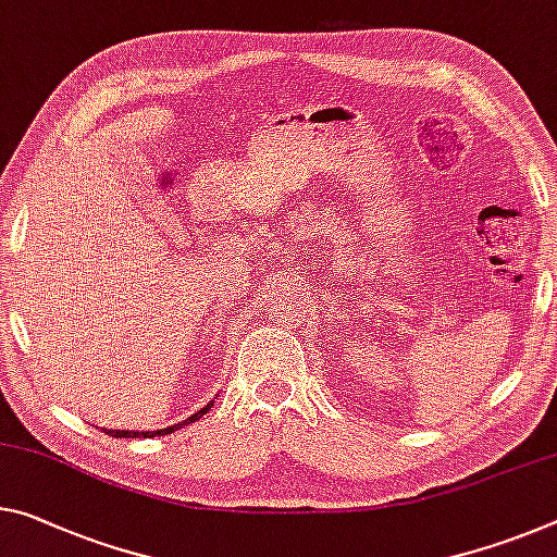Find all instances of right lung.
<instances>
[{
    "label": "right lung",
    "mask_w": 557,
    "mask_h": 557,
    "mask_svg": "<svg viewBox=\"0 0 557 557\" xmlns=\"http://www.w3.org/2000/svg\"><path fill=\"white\" fill-rule=\"evenodd\" d=\"M213 409V401L210 404H206L202 406L200 411H196L193 413V417H188L185 421H181V423H173V426H168V429H158V431H119V429H103L106 434L109 436H113V438H131V436H144V438H148V436H165V434H173V431H178V429H183V426H188L190 421H198L200 417H206V413Z\"/></svg>",
    "instance_id": "add662e5"
}]
</instances>
